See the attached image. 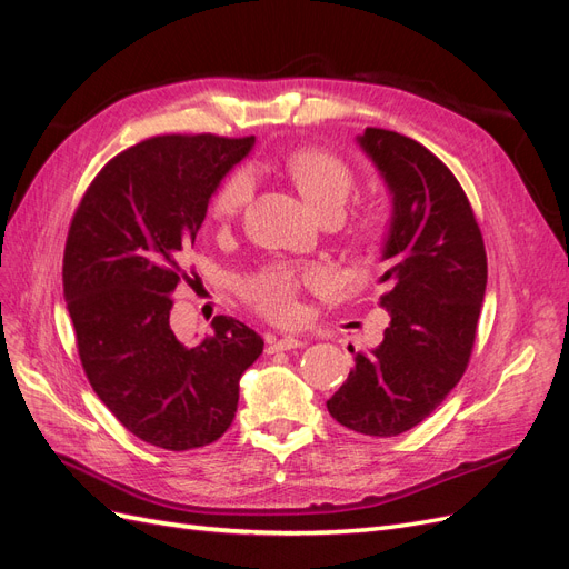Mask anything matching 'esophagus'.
I'll return each instance as SVG.
<instances>
[{"mask_svg": "<svg viewBox=\"0 0 569 569\" xmlns=\"http://www.w3.org/2000/svg\"><path fill=\"white\" fill-rule=\"evenodd\" d=\"M303 341L299 337H280L270 341V351H291V349H301Z\"/></svg>", "mask_w": 569, "mask_h": 569, "instance_id": "34e87169", "label": "esophagus"}]
</instances>
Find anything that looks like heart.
<instances>
[{
    "label": "heart",
    "mask_w": 569,
    "mask_h": 569,
    "mask_svg": "<svg viewBox=\"0 0 569 569\" xmlns=\"http://www.w3.org/2000/svg\"><path fill=\"white\" fill-rule=\"evenodd\" d=\"M287 173L295 180L299 194L306 203L322 218V216H341L343 206H347L351 189H353V173L349 163L339 159L337 153L325 149H299L287 157ZM253 194V178L249 170H237L218 189L213 199V216L220 222H230L244 211ZM382 222L377 216H368L360 222V234L368 242H375L380 237ZM330 284V272L322 268H306V270H291L284 266L268 268L261 274H256L247 282V297L261 308V311L274 320H289L299 313L297 295L301 287H316L322 289Z\"/></svg>",
    "instance_id": "heart-1"
}]
</instances>
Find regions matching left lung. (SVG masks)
Returning a JSON list of instances; mask_svg holds the SVG:
<instances>
[{
	"mask_svg": "<svg viewBox=\"0 0 569 569\" xmlns=\"http://www.w3.org/2000/svg\"><path fill=\"white\" fill-rule=\"evenodd\" d=\"M358 147L391 197L380 278L389 327L380 347L356 353L330 416L368 437L420 425L468 368L487 291V251L462 187L432 151L399 132L366 128Z\"/></svg>",
	"mask_w": 569,
	"mask_h": 569,
	"instance_id": "1",
	"label": "left lung"
}]
</instances>
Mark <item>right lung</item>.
<instances>
[{
	"label": "right lung",
	"mask_w": 569,
	"mask_h": 569,
	"mask_svg": "<svg viewBox=\"0 0 569 569\" xmlns=\"http://www.w3.org/2000/svg\"><path fill=\"white\" fill-rule=\"evenodd\" d=\"M253 142L151 137L104 166L68 230L63 297L84 375L128 432L166 451L226 435L239 380L263 353V339L228 316L199 343L170 330L184 253L222 178Z\"/></svg>",
	"instance_id": "1"
}]
</instances>
